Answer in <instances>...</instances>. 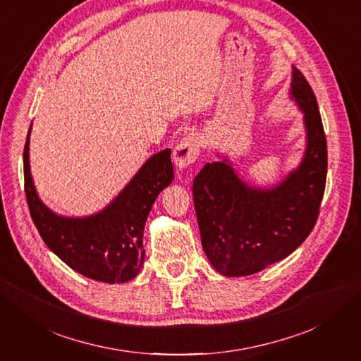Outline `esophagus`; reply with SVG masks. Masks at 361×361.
Instances as JSON below:
<instances>
[{
    "label": "esophagus",
    "mask_w": 361,
    "mask_h": 361,
    "mask_svg": "<svg viewBox=\"0 0 361 361\" xmlns=\"http://www.w3.org/2000/svg\"><path fill=\"white\" fill-rule=\"evenodd\" d=\"M200 138L195 134H188L187 137H183L173 152V159L176 162V166L179 169H185L190 164L197 161L200 155Z\"/></svg>",
    "instance_id": "esophagus-1"
}]
</instances>
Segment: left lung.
Instances as JSON below:
<instances>
[{
    "mask_svg": "<svg viewBox=\"0 0 361 361\" xmlns=\"http://www.w3.org/2000/svg\"><path fill=\"white\" fill-rule=\"evenodd\" d=\"M290 96L304 111L307 149L300 167L277 187L257 190L236 176L227 159L207 162L195 176L192 199L202 245L226 277L251 276L288 257L318 221L326 180V138L318 101L293 69Z\"/></svg>",
    "mask_w": 361,
    "mask_h": 361,
    "instance_id": "8db88e82",
    "label": "left lung"
}]
</instances>
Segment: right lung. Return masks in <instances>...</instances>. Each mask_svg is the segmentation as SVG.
Returning <instances> with one entry per match:
<instances>
[{
  "label": "right lung",
  "instance_id": "obj_1",
  "mask_svg": "<svg viewBox=\"0 0 361 361\" xmlns=\"http://www.w3.org/2000/svg\"><path fill=\"white\" fill-rule=\"evenodd\" d=\"M24 147L25 197L31 220L51 251L80 274L105 283L133 280L143 265V231L159 192L173 180L170 149L146 161L125 190L99 214L64 218L40 202Z\"/></svg>",
  "mask_w": 361,
  "mask_h": 361
}]
</instances>
